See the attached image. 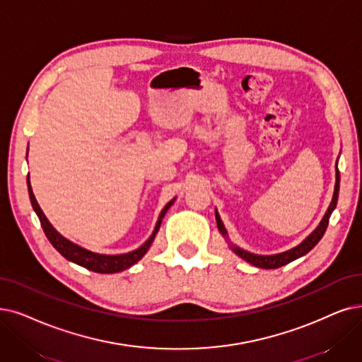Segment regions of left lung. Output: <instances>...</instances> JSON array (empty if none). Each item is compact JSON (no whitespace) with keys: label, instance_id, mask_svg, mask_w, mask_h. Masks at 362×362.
<instances>
[{"label":"left lung","instance_id":"obj_1","mask_svg":"<svg viewBox=\"0 0 362 362\" xmlns=\"http://www.w3.org/2000/svg\"><path fill=\"white\" fill-rule=\"evenodd\" d=\"M339 187H340V172L337 169V165H336V185H334V193H332V199H331V204L325 212V215L322 216L321 223L317 224V227L312 231V233L305 239L301 240L297 247L288 250L285 252H279V254H273V255H258V254H252L250 251H245L239 247H236V245L231 243L228 240V235H227V230L220 218V214L216 212L215 209V220H216V226H218V230L220 233L226 238V240L228 242L231 251H233L236 255H239L240 258H243L245 262H248L250 264L255 266V267H259V269H278L281 266H285L288 263L294 262V259L306 255L315 245L321 240V238L324 236L325 230H327V226H328V220L329 216L332 214V211L336 209V205H337V199H339Z\"/></svg>","mask_w":362,"mask_h":362}]
</instances>
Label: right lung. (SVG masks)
Here are the masks:
<instances>
[{"instance_id":"1","label":"right lung","mask_w":362,"mask_h":362,"mask_svg":"<svg viewBox=\"0 0 362 362\" xmlns=\"http://www.w3.org/2000/svg\"><path fill=\"white\" fill-rule=\"evenodd\" d=\"M28 157V154H26ZM28 192H30V199H31V205L37 214V216L40 218V223H41V227L42 230H45V233L47 236V239L50 240V243L54 247V250L59 252L62 257H65L66 259H69V262L76 263L81 267H86L88 270H92V272H96V273H117V272H122V270H126L131 266H134L135 263H138L139 259L147 254V251L150 250L151 243L157 235L158 228H160V224H162V220L165 214L168 212V209L170 208V205L175 202V199H172L170 202H168L166 206L162 209L160 215H158V220L156 223V227L153 230L151 236L144 242L141 247L135 251H131V252H126V254H117V255H107V254H98V252H93V251H89L86 250L83 247H80V245L71 242L69 239H66L65 236H62L59 231H57L52 224L50 221L46 218L45 212L41 211L40 205L37 204V199L33 193V187H31V182H30V175H28Z\"/></svg>"}]
</instances>
